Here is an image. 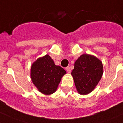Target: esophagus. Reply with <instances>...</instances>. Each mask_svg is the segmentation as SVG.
<instances>
[{
	"label": "esophagus",
	"instance_id": "34e87169",
	"mask_svg": "<svg viewBox=\"0 0 123 123\" xmlns=\"http://www.w3.org/2000/svg\"><path fill=\"white\" fill-rule=\"evenodd\" d=\"M65 70H67V72H68V73H70V72H71V68L69 66H68V67H66V68H65Z\"/></svg>",
	"mask_w": 123,
	"mask_h": 123
}]
</instances>
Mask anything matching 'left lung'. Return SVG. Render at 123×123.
<instances>
[{"mask_svg": "<svg viewBox=\"0 0 123 123\" xmlns=\"http://www.w3.org/2000/svg\"><path fill=\"white\" fill-rule=\"evenodd\" d=\"M103 73L102 62L93 55L83 54L75 61L71 74L78 92L84 95L94 90Z\"/></svg>", "mask_w": 123, "mask_h": 123, "instance_id": "obj_1", "label": "left lung"}]
</instances>
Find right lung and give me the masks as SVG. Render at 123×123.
Instances as JSON below:
<instances>
[{"label": "right lung", "mask_w": 123, "mask_h": 123, "mask_svg": "<svg viewBox=\"0 0 123 123\" xmlns=\"http://www.w3.org/2000/svg\"><path fill=\"white\" fill-rule=\"evenodd\" d=\"M66 73L61 66L55 64L49 55H46L34 61L31 67L32 82L39 91L44 95L55 93L62 77Z\"/></svg>", "instance_id": "obj_1"}]
</instances>
